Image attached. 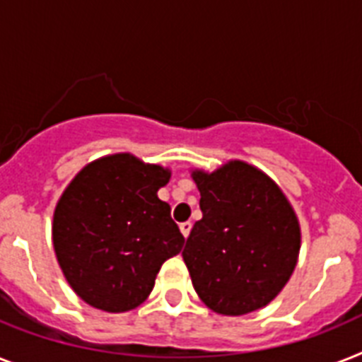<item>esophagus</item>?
I'll list each match as a JSON object with an SVG mask.
<instances>
[{"mask_svg":"<svg viewBox=\"0 0 362 362\" xmlns=\"http://www.w3.org/2000/svg\"><path fill=\"white\" fill-rule=\"evenodd\" d=\"M180 232H182V234H184V238L189 236V232H191V223H189V221L180 223Z\"/></svg>","mask_w":362,"mask_h":362,"instance_id":"obj_1","label":"esophagus"}]
</instances>
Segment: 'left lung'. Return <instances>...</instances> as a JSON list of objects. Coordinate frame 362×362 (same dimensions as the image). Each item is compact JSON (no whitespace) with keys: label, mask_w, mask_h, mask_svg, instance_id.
<instances>
[{"label":"left lung","mask_w":362,"mask_h":362,"mask_svg":"<svg viewBox=\"0 0 362 362\" xmlns=\"http://www.w3.org/2000/svg\"><path fill=\"white\" fill-rule=\"evenodd\" d=\"M202 219L182 258L214 313L242 316L266 307L288 283L301 247L296 211L279 186L245 161L191 173Z\"/></svg>","instance_id":"left-lung-1"}]
</instances>
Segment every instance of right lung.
Here are the masks:
<instances>
[{"mask_svg":"<svg viewBox=\"0 0 362 362\" xmlns=\"http://www.w3.org/2000/svg\"><path fill=\"white\" fill-rule=\"evenodd\" d=\"M171 171L113 154L85 165L54 211L57 262L79 298L105 313L139 307L167 258L184 245L158 189Z\"/></svg>","mask_w":362,"mask_h":362,"instance_id":"right-lung-1","label":"right lung"}]
</instances>
